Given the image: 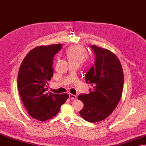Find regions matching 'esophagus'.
Wrapping results in <instances>:
<instances>
[{"mask_svg": "<svg viewBox=\"0 0 146 146\" xmlns=\"http://www.w3.org/2000/svg\"><path fill=\"white\" fill-rule=\"evenodd\" d=\"M69 97L70 100H76L77 98V96L76 95H74L71 93H69Z\"/></svg>", "mask_w": 146, "mask_h": 146, "instance_id": "34e87169", "label": "esophagus"}]
</instances>
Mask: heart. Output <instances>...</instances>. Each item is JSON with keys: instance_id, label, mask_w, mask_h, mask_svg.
Returning <instances> with one entry per match:
<instances>
[{"instance_id": "1", "label": "heart", "mask_w": 146, "mask_h": 146, "mask_svg": "<svg viewBox=\"0 0 146 146\" xmlns=\"http://www.w3.org/2000/svg\"><path fill=\"white\" fill-rule=\"evenodd\" d=\"M66 56L69 63H78L80 64L87 57L86 50L81 45L74 46L66 51Z\"/></svg>"}]
</instances>
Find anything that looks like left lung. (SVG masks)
Masks as SVG:
<instances>
[{
    "label": "left lung",
    "instance_id": "left-lung-1",
    "mask_svg": "<svg viewBox=\"0 0 146 146\" xmlns=\"http://www.w3.org/2000/svg\"><path fill=\"white\" fill-rule=\"evenodd\" d=\"M95 59L85 76L86 83L91 84L89 94H81L78 99L84 103L79 111L81 117L90 122H98L107 118L120 102L123 91V72L120 61L113 53L91 45Z\"/></svg>",
    "mask_w": 146,
    "mask_h": 146
}]
</instances>
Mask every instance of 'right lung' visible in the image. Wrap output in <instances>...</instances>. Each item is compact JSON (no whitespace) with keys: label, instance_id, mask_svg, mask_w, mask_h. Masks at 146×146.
<instances>
[{"label":"right lung","instance_id":"obj_1","mask_svg":"<svg viewBox=\"0 0 146 146\" xmlns=\"http://www.w3.org/2000/svg\"><path fill=\"white\" fill-rule=\"evenodd\" d=\"M61 48V44L38 46L28 53L19 68V95L29 115L38 120L43 121L55 117L69 98L67 94L46 91L53 74V57Z\"/></svg>","mask_w":146,"mask_h":146}]
</instances>
